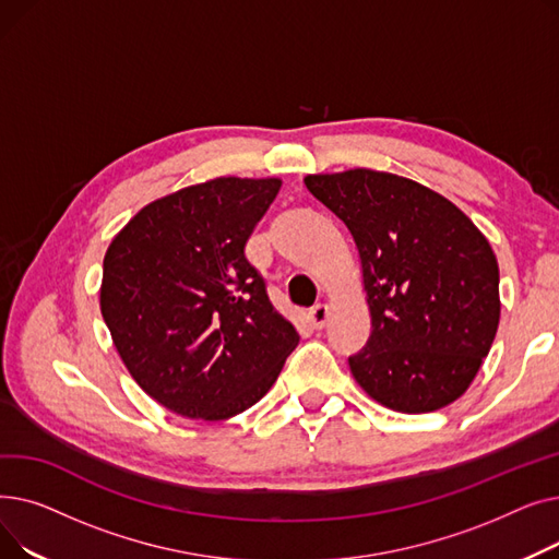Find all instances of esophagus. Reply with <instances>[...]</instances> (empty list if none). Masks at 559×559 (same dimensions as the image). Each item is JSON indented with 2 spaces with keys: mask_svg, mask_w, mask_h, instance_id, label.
Segmentation results:
<instances>
[{
  "mask_svg": "<svg viewBox=\"0 0 559 559\" xmlns=\"http://www.w3.org/2000/svg\"><path fill=\"white\" fill-rule=\"evenodd\" d=\"M326 319H329V308L326 306H314L310 312H308V321H310V326L312 329H324V324H326Z\"/></svg>",
  "mask_w": 559,
  "mask_h": 559,
  "instance_id": "obj_1",
  "label": "esophagus"
}]
</instances>
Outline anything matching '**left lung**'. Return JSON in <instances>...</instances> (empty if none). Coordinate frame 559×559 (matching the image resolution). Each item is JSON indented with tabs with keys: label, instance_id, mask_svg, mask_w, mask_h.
<instances>
[{
	"label": "left lung",
	"instance_id": "left-lung-1",
	"mask_svg": "<svg viewBox=\"0 0 559 559\" xmlns=\"http://www.w3.org/2000/svg\"><path fill=\"white\" fill-rule=\"evenodd\" d=\"M306 188L354 235L371 335L348 358L358 385L396 413L460 399L496 337L498 262L455 203L403 176L310 174Z\"/></svg>",
	"mask_w": 559,
	"mask_h": 559
}]
</instances>
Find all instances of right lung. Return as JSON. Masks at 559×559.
Segmentation results:
<instances>
[{"label": "right lung", "mask_w": 559, "mask_h": 559, "mask_svg": "<svg viewBox=\"0 0 559 559\" xmlns=\"http://www.w3.org/2000/svg\"><path fill=\"white\" fill-rule=\"evenodd\" d=\"M278 190L238 176L183 188L144 205L106 251L99 306L117 354L176 415L245 413L299 344L245 255Z\"/></svg>", "instance_id": "obj_1"}]
</instances>
